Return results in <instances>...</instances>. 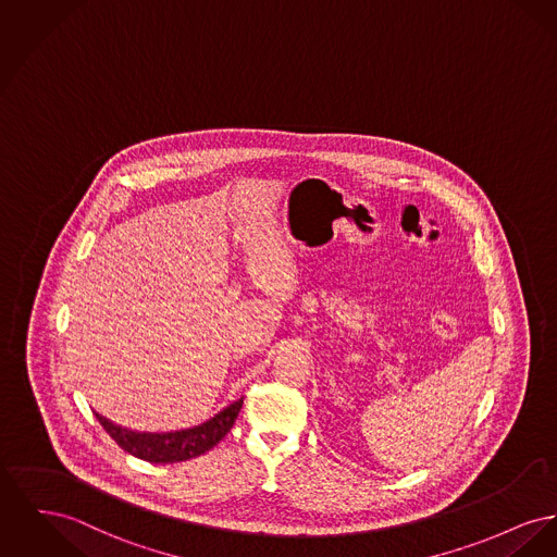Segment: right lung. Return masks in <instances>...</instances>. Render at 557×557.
Segmentation results:
<instances>
[{"label": "right lung", "instance_id": "add662e5", "mask_svg": "<svg viewBox=\"0 0 557 557\" xmlns=\"http://www.w3.org/2000/svg\"><path fill=\"white\" fill-rule=\"evenodd\" d=\"M242 404L244 399H237L219 414H214L210 421L174 433H136L124 426L113 425L100 414H97V419L104 426V431L117 442V446L131 453L132 457L149 462H181L214 448L230 433L242 410Z\"/></svg>", "mask_w": 557, "mask_h": 557}]
</instances>
